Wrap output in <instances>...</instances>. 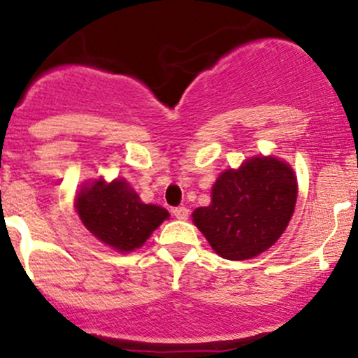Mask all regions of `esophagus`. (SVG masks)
<instances>
[{
  "label": "esophagus",
  "mask_w": 358,
  "mask_h": 358,
  "mask_svg": "<svg viewBox=\"0 0 358 358\" xmlns=\"http://www.w3.org/2000/svg\"><path fill=\"white\" fill-rule=\"evenodd\" d=\"M173 215H175L176 219H180V221H187L188 219V209L187 207H175L173 209Z\"/></svg>",
  "instance_id": "obj_1"
}]
</instances>
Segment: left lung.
<instances>
[{
  "mask_svg": "<svg viewBox=\"0 0 358 358\" xmlns=\"http://www.w3.org/2000/svg\"><path fill=\"white\" fill-rule=\"evenodd\" d=\"M297 182L289 164L253 158L227 170L212 187L209 207L194 210L195 226L226 260H248L268 250L292 217Z\"/></svg>",
  "mask_w": 358,
  "mask_h": 358,
  "instance_id": "1",
  "label": "left lung"
}]
</instances>
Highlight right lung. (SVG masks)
Masks as SVG:
<instances>
[{
  "mask_svg": "<svg viewBox=\"0 0 358 358\" xmlns=\"http://www.w3.org/2000/svg\"><path fill=\"white\" fill-rule=\"evenodd\" d=\"M76 210L93 236L119 251L143 246L149 234L170 215L163 207L141 202L125 180L108 185L96 180L92 187L81 188Z\"/></svg>",
  "mask_w": 358,
  "mask_h": 358,
  "instance_id": "obj_1",
  "label": "right lung"
}]
</instances>
